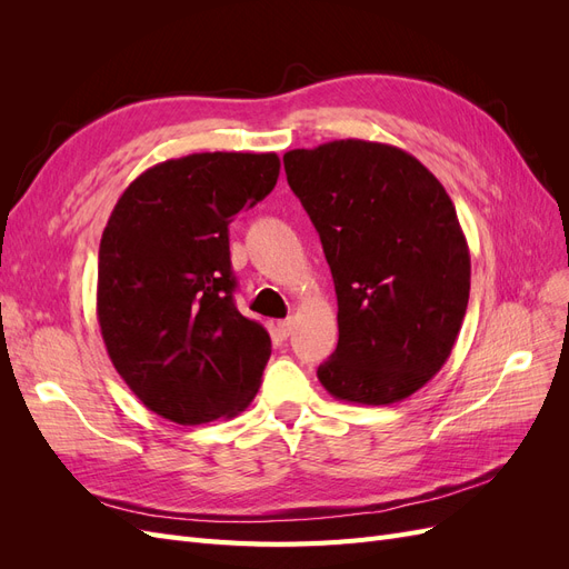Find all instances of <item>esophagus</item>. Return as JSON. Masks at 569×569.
Here are the masks:
<instances>
[{
	"instance_id": "esophagus-1",
	"label": "esophagus",
	"mask_w": 569,
	"mask_h": 569,
	"mask_svg": "<svg viewBox=\"0 0 569 569\" xmlns=\"http://www.w3.org/2000/svg\"><path fill=\"white\" fill-rule=\"evenodd\" d=\"M295 327H297L295 318H287V320H280V322H278V332H280L282 337H289L291 332H295Z\"/></svg>"
}]
</instances>
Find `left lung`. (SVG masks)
Returning a JSON list of instances; mask_svg holds the SVG:
<instances>
[{"instance_id": "1", "label": "left lung", "mask_w": 569, "mask_h": 569, "mask_svg": "<svg viewBox=\"0 0 569 569\" xmlns=\"http://www.w3.org/2000/svg\"><path fill=\"white\" fill-rule=\"evenodd\" d=\"M337 291L339 341L318 368L339 401L408 399L451 356L470 299V251L441 182L408 151L335 140L284 153Z\"/></svg>"}]
</instances>
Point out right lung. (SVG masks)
I'll list each match as a JSON object with an SVG mask.
<instances>
[{
    "label": "right lung",
    "mask_w": 569,
    "mask_h": 569,
    "mask_svg": "<svg viewBox=\"0 0 569 569\" xmlns=\"http://www.w3.org/2000/svg\"><path fill=\"white\" fill-rule=\"evenodd\" d=\"M278 176V153H189L144 170L113 206L99 244L101 337L137 399L170 422L232 418L261 385L270 337L234 306L228 226Z\"/></svg>",
    "instance_id": "1"
}]
</instances>
